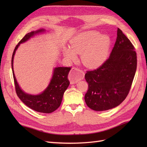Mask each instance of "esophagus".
I'll list each match as a JSON object with an SVG mask.
<instances>
[{
    "instance_id": "34e87169",
    "label": "esophagus",
    "mask_w": 147,
    "mask_h": 147,
    "mask_svg": "<svg viewBox=\"0 0 147 147\" xmlns=\"http://www.w3.org/2000/svg\"><path fill=\"white\" fill-rule=\"evenodd\" d=\"M84 76H85V74L82 70L74 67L72 69L69 74V79L70 80L71 84H74L79 82L80 80H83Z\"/></svg>"
}]
</instances>
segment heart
<instances>
[{"instance_id":"1","label":"heart","mask_w":147,"mask_h":147,"mask_svg":"<svg viewBox=\"0 0 147 147\" xmlns=\"http://www.w3.org/2000/svg\"><path fill=\"white\" fill-rule=\"evenodd\" d=\"M110 38L95 31L83 32L71 42V49L65 48L64 55L69 61L76 59V54L86 66L96 67L102 64L106 58L110 46Z\"/></svg>"}]
</instances>
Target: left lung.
Listing matches in <instances>:
<instances>
[{
	"label": "left lung",
	"mask_w": 147,
	"mask_h": 147,
	"mask_svg": "<svg viewBox=\"0 0 147 147\" xmlns=\"http://www.w3.org/2000/svg\"><path fill=\"white\" fill-rule=\"evenodd\" d=\"M136 53L130 40L117 28V38L109 57L96 69L88 71L85 96L88 107L104 111L117 107L128 95L137 67Z\"/></svg>",
	"instance_id": "1"
}]
</instances>
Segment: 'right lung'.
<instances>
[{
  "instance_id": "1",
  "label": "right lung",
  "mask_w": 147,
  "mask_h": 147,
  "mask_svg": "<svg viewBox=\"0 0 147 147\" xmlns=\"http://www.w3.org/2000/svg\"><path fill=\"white\" fill-rule=\"evenodd\" d=\"M44 29H39L36 31H33L27 33L18 44L16 46L12 56L11 66L12 74L15 85L16 92L21 100L28 107L33 110L42 113H51L59 108L62 102V97L64 92L69 85V81L67 78L69 72L71 67H55L53 71V75L48 86L46 89L38 95H31L24 92L18 85L16 79L13 69L14 57L16 51L21 43L28 41L32 37L39 33H44Z\"/></svg>"
}]
</instances>
